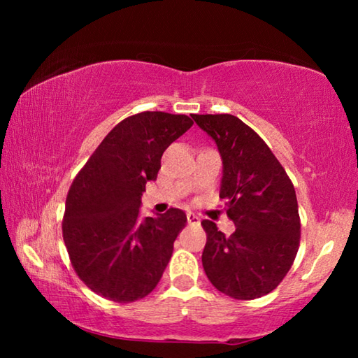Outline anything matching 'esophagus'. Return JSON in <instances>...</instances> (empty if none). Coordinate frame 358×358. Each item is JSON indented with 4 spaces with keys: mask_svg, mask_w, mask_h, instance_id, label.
I'll use <instances>...</instances> for the list:
<instances>
[{
    "mask_svg": "<svg viewBox=\"0 0 358 358\" xmlns=\"http://www.w3.org/2000/svg\"><path fill=\"white\" fill-rule=\"evenodd\" d=\"M186 220H187V224H199V222H201V220H199V216H196L194 213H187L186 215Z\"/></svg>",
    "mask_w": 358,
    "mask_h": 358,
    "instance_id": "obj_1",
    "label": "esophagus"
}]
</instances>
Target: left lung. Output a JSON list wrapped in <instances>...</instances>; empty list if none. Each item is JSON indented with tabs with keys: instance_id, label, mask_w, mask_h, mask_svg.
I'll use <instances>...</instances> for the list:
<instances>
[{
	"instance_id": "left-lung-1",
	"label": "left lung",
	"mask_w": 358,
	"mask_h": 358,
	"mask_svg": "<svg viewBox=\"0 0 358 358\" xmlns=\"http://www.w3.org/2000/svg\"><path fill=\"white\" fill-rule=\"evenodd\" d=\"M222 157L220 199L237 229L226 237L202 221V265L210 282L235 300H254L278 287L300 246V215L292 181L260 136L229 113L192 115Z\"/></svg>"
}]
</instances>
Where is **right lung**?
I'll list each match as a JSON object with an SVG mask.
<instances>
[{"label":"right lung","mask_w":358,"mask_h":358,"mask_svg":"<svg viewBox=\"0 0 358 358\" xmlns=\"http://www.w3.org/2000/svg\"><path fill=\"white\" fill-rule=\"evenodd\" d=\"M192 124L186 115L166 112L124 118L72 181L62 224L66 250L77 276L107 300L143 299L164 273L186 215L169 208L142 222L141 197L162 153Z\"/></svg>","instance_id":"add662e5"}]
</instances>
